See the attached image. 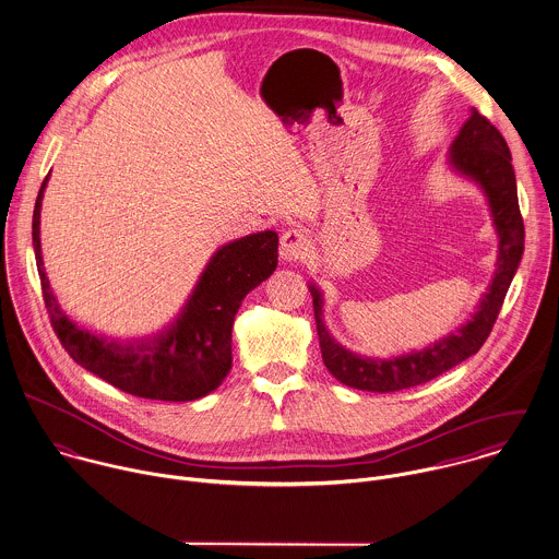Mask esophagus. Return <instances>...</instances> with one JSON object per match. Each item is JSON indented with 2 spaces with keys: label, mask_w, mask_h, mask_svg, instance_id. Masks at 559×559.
I'll return each mask as SVG.
<instances>
[{
  "label": "esophagus",
  "mask_w": 559,
  "mask_h": 559,
  "mask_svg": "<svg viewBox=\"0 0 559 559\" xmlns=\"http://www.w3.org/2000/svg\"><path fill=\"white\" fill-rule=\"evenodd\" d=\"M311 250V239L307 235V230L302 228H289L281 235V259L283 261H300L309 254Z\"/></svg>",
  "instance_id": "obj_1"
}]
</instances>
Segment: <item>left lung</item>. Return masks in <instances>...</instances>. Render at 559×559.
<instances>
[{"mask_svg":"<svg viewBox=\"0 0 559 559\" xmlns=\"http://www.w3.org/2000/svg\"><path fill=\"white\" fill-rule=\"evenodd\" d=\"M449 164L455 173L475 181L488 199L492 223L499 235V257L492 283L481 296L475 316L464 326L426 349L395 358L358 356L336 343L324 324L322 292L311 285L309 289L313 296L322 358L326 369L345 386L391 393L430 382L473 356L497 322L525 248V226L519 210L512 155L499 129L486 116L473 110L449 146Z\"/></svg>","mask_w":559,"mask_h":559,"instance_id":"8db88e82","label":"left lung"}]
</instances>
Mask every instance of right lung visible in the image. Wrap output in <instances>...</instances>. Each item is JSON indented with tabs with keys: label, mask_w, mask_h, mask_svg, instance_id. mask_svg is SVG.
I'll return each instance as SVG.
<instances>
[{
	"label": "right lung",
	"mask_w": 559,
	"mask_h": 559,
	"mask_svg": "<svg viewBox=\"0 0 559 559\" xmlns=\"http://www.w3.org/2000/svg\"><path fill=\"white\" fill-rule=\"evenodd\" d=\"M45 177L32 216V243L51 326L69 356L116 389L162 402H192L223 384L233 356L230 331L235 313L278 263V235L261 230L224 243L210 259L179 318L162 333L118 341L93 335L60 309L43 267L40 203Z\"/></svg>",
	"instance_id": "obj_1"
}]
</instances>
